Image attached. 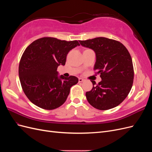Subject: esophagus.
I'll return each mask as SVG.
<instances>
[{"label":"esophagus","mask_w":152,"mask_h":152,"mask_svg":"<svg viewBox=\"0 0 152 152\" xmlns=\"http://www.w3.org/2000/svg\"><path fill=\"white\" fill-rule=\"evenodd\" d=\"M84 80V79H82V78H79V82H83Z\"/></svg>","instance_id":"esophagus-1"}]
</instances>
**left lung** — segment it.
<instances>
[{"label":"left lung","instance_id":"left-lung-1","mask_svg":"<svg viewBox=\"0 0 152 152\" xmlns=\"http://www.w3.org/2000/svg\"><path fill=\"white\" fill-rule=\"evenodd\" d=\"M79 42L94 50L96 61L94 70L102 79L96 86L91 80L93 89L86 93L89 103L100 110L116 107L126 99L133 84L134 68L128 50L118 41L105 37Z\"/></svg>","mask_w":152,"mask_h":152}]
</instances>
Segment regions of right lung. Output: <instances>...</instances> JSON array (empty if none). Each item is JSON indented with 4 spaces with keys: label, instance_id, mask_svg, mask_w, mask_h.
Returning a JSON list of instances; mask_svg holds the SVG:
<instances>
[{
    "label": "right lung",
    "instance_id": "1",
    "mask_svg": "<svg viewBox=\"0 0 152 152\" xmlns=\"http://www.w3.org/2000/svg\"><path fill=\"white\" fill-rule=\"evenodd\" d=\"M80 45L77 40H61L45 37L26 48L19 65V77L24 93L30 102L45 110H54L67 99L75 76L58 77L57 68L65 65L68 53Z\"/></svg>",
    "mask_w": 152,
    "mask_h": 152
}]
</instances>
